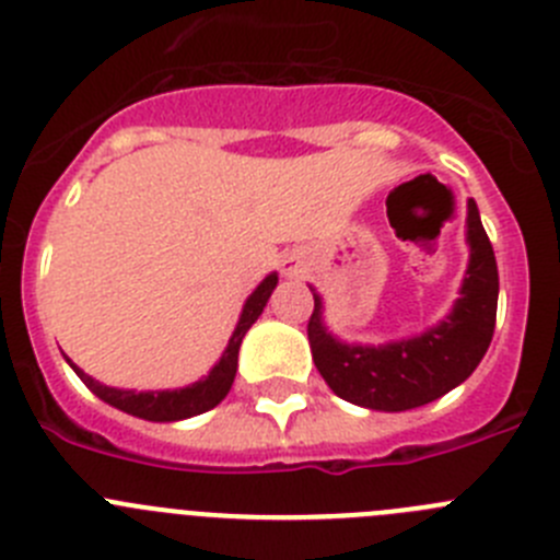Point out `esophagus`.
I'll return each mask as SVG.
<instances>
[{
    "label": "esophagus",
    "mask_w": 560,
    "mask_h": 560,
    "mask_svg": "<svg viewBox=\"0 0 560 560\" xmlns=\"http://www.w3.org/2000/svg\"><path fill=\"white\" fill-rule=\"evenodd\" d=\"M281 270H284L287 276H298L301 270H304V259L298 254H287L284 259H281Z\"/></svg>",
    "instance_id": "1"
}]
</instances>
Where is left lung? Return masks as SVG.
Listing matches in <instances>:
<instances>
[{"instance_id":"left-lung-1","label":"left lung","mask_w":560,"mask_h":560,"mask_svg":"<svg viewBox=\"0 0 560 560\" xmlns=\"http://www.w3.org/2000/svg\"><path fill=\"white\" fill-rule=\"evenodd\" d=\"M469 262L458 298L445 320L406 339L384 345L342 342L323 317V298L315 287L310 345L317 370L334 395L362 409L409 411L442 398L472 375L489 351L498 317V262L480 223L478 203L467 201Z\"/></svg>"}]
</instances>
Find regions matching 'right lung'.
I'll return each instance as SVG.
<instances>
[{
  "label": "right lung",
  "mask_w": 560,
  "mask_h": 560,
  "mask_svg": "<svg viewBox=\"0 0 560 560\" xmlns=\"http://www.w3.org/2000/svg\"><path fill=\"white\" fill-rule=\"evenodd\" d=\"M279 284V273H270L259 281L254 292L245 298L243 312H240V320L234 326L232 337H229L226 351L221 353V359L215 362V368L209 370L201 381L196 384L179 386V389H160V392H138V389H118V386H107L102 381L91 378L85 370L77 368L71 359L66 357V362L71 364L77 375L82 378V384L102 398L104 404L115 406V409L127 411V415L140 417V420L149 422H176V420H187V417L203 415V411L215 409L223 398L229 395L234 384V375H237V353L240 345H243V337L248 334V328L254 326L256 317L262 315V310L268 306L270 292L276 290Z\"/></svg>",
  "instance_id": "1"
}]
</instances>
